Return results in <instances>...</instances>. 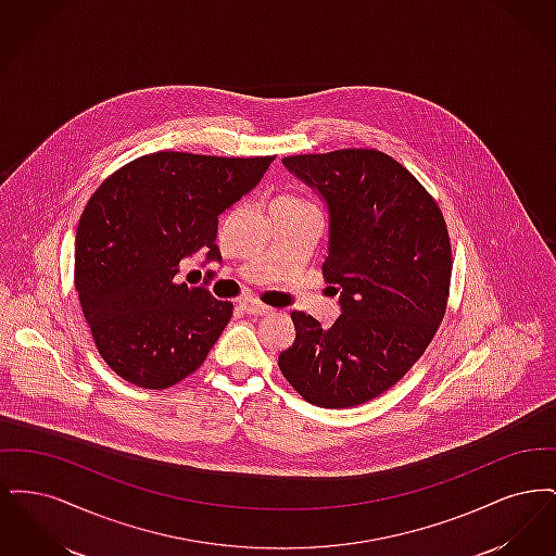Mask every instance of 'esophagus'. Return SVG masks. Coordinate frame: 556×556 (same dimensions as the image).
<instances>
[{
	"label": "esophagus",
	"mask_w": 556,
	"mask_h": 556,
	"mask_svg": "<svg viewBox=\"0 0 556 556\" xmlns=\"http://www.w3.org/2000/svg\"><path fill=\"white\" fill-rule=\"evenodd\" d=\"M241 308L248 313V315H268L273 308L270 306H266L263 302H258V300H252V298H248V300H241Z\"/></svg>",
	"instance_id": "34e87169"
}]
</instances>
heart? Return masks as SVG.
Masks as SVG:
<instances>
[{
	"instance_id": "b5f03b06",
	"label": "heart",
	"mask_w": 556,
	"mask_h": 556,
	"mask_svg": "<svg viewBox=\"0 0 556 556\" xmlns=\"http://www.w3.org/2000/svg\"><path fill=\"white\" fill-rule=\"evenodd\" d=\"M281 200H288V202H306V200H302V198H298V195H281Z\"/></svg>"
}]
</instances>
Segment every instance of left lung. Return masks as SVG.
I'll list each match as a JSON object with an SVG mask.
<instances>
[{"label":"left lung","instance_id":"8db88e82","mask_svg":"<svg viewBox=\"0 0 556 556\" xmlns=\"http://www.w3.org/2000/svg\"><path fill=\"white\" fill-rule=\"evenodd\" d=\"M283 164L329 206L323 279L342 290V315L323 329L293 311L295 340L279 369L311 404L358 406L396 386L440 329L452 277L448 227L415 175L379 150L298 154Z\"/></svg>","mask_w":556,"mask_h":556}]
</instances>
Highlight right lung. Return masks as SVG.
Returning <instances> with one entry per match:
<instances>
[{
    "label": "right lung",
    "instance_id": "1",
    "mask_svg": "<svg viewBox=\"0 0 556 556\" xmlns=\"http://www.w3.org/2000/svg\"><path fill=\"white\" fill-rule=\"evenodd\" d=\"M273 160L164 150L127 162L93 191L77 229L75 291L100 356L118 377L166 390L206 361L233 304L175 275L200 250L220 258L218 214Z\"/></svg>",
    "mask_w": 556,
    "mask_h": 556
}]
</instances>
